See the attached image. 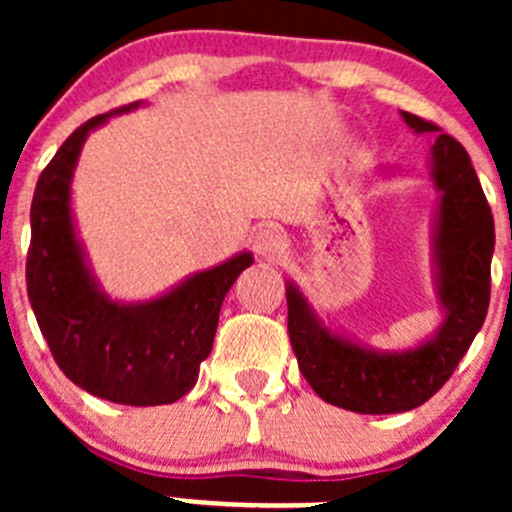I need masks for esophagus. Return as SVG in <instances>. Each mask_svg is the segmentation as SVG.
<instances>
[{"label":"esophagus","mask_w":512,"mask_h":512,"mask_svg":"<svg viewBox=\"0 0 512 512\" xmlns=\"http://www.w3.org/2000/svg\"><path fill=\"white\" fill-rule=\"evenodd\" d=\"M252 247L265 260H275L287 250V235L275 225H265L252 235Z\"/></svg>","instance_id":"esophagus-1"}]
</instances>
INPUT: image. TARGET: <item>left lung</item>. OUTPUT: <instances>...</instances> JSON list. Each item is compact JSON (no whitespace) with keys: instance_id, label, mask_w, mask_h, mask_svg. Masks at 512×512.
<instances>
[{"instance_id":"8db88e82","label":"left lung","mask_w":512,"mask_h":512,"mask_svg":"<svg viewBox=\"0 0 512 512\" xmlns=\"http://www.w3.org/2000/svg\"><path fill=\"white\" fill-rule=\"evenodd\" d=\"M416 133L436 123L404 111ZM433 180L441 190L438 299L446 322L431 342L401 354L356 347L322 327L307 299L287 285V329L299 371L327 404L356 414H401L426 404L456 371L483 327L490 302L495 225L466 148L448 133L433 143Z\"/></svg>"}]
</instances>
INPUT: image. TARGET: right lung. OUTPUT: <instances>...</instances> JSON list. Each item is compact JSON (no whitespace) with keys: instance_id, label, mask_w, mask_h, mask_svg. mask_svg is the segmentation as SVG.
<instances>
[{"instance_id":"1","label":"right lung","mask_w":512,"mask_h":512,"mask_svg":"<svg viewBox=\"0 0 512 512\" xmlns=\"http://www.w3.org/2000/svg\"><path fill=\"white\" fill-rule=\"evenodd\" d=\"M81 123L39 175L32 200L27 292L59 369L98 399L126 406L173 404L198 381L208 359L227 289L250 252L198 272L146 304H116L96 289L71 225L69 183L89 131L113 113Z\"/></svg>"}]
</instances>
